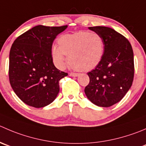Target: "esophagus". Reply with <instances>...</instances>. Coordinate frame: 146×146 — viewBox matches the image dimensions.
Masks as SVG:
<instances>
[{
    "instance_id": "esophagus-1",
    "label": "esophagus",
    "mask_w": 146,
    "mask_h": 146,
    "mask_svg": "<svg viewBox=\"0 0 146 146\" xmlns=\"http://www.w3.org/2000/svg\"><path fill=\"white\" fill-rule=\"evenodd\" d=\"M78 75H79L78 73H70V76H73V77H76V76H78Z\"/></svg>"
}]
</instances>
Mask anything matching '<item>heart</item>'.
<instances>
[{"label": "heart", "instance_id": "b5f03b06", "mask_svg": "<svg viewBox=\"0 0 146 146\" xmlns=\"http://www.w3.org/2000/svg\"><path fill=\"white\" fill-rule=\"evenodd\" d=\"M59 46L52 48L55 65L63 69L68 62L74 69L80 71L93 70L101 61L105 50V41L98 33L87 31L66 34L58 39Z\"/></svg>", "mask_w": 146, "mask_h": 146}]
</instances>
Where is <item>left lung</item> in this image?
<instances>
[{"label": "left lung", "mask_w": 146, "mask_h": 146, "mask_svg": "<svg viewBox=\"0 0 146 146\" xmlns=\"http://www.w3.org/2000/svg\"><path fill=\"white\" fill-rule=\"evenodd\" d=\"M102 35L105 50L100 63L88 73L85 88L88 98L98 106L110 107L119 102L131 87L134 77L132 46L128 39L108 27H89Z\"/></svg>", "instance_id": "obj_1"}]
</instances>
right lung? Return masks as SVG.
<instances>
[{"label":"right lung","mask_w":146,"mask_h":146,"mask_svg":"<svg viewBox=\"0 0 146 146\" xmlns=\"http://www.w3.org/2000/svg\"><path fill=\"white\" fill-rule=\"evenodd\" d=\"M67 27L37 25L14 40L9 55V80L13 91L25 104L43 108L57 97L59 80L68 73L53 64L52 46Z\"/></svg>","instance_id":"1"}]
</instances>
